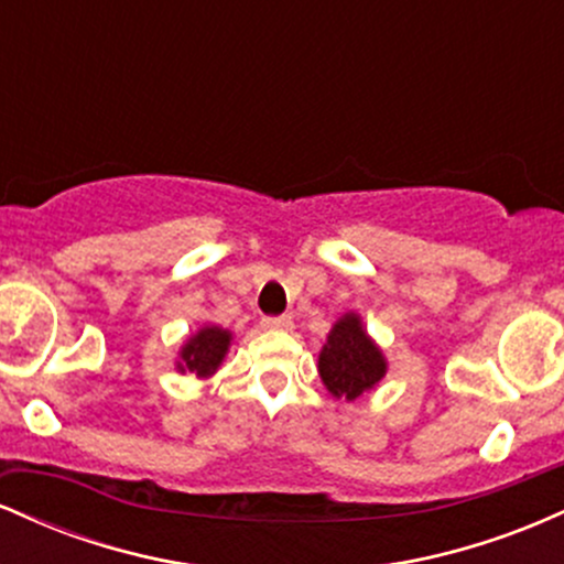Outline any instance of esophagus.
<instances>
[{"instance_id": "esophagus-1", "label": "esophagus", "mask_w": 564, "mask_h": 564, "mask_svg": "<svg viewBox=\"0 0 564 564\" xmlns=\"http://www.w3.org/2000/svg\"><path fill=\"white\" fill-rule=\"evenodd\" d=\"M262 328H268V332H291V328H294V321H291V315H278V318H262Z\"/></svg>"}]
</instances>
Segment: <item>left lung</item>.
Masks as SVG:
<instances>
[{
  "instance_id": "1",
  "label": "left lung",
  "mask_w": 564,
  "mask_h": 564,
  "mask_svg": "<svg viewBox=\"0 0 564 564\" xmlns=\"http://www.w3.org/2000/svg\"><path fill=\"white\" fill-rule=\"evenodd\" d=\"M384 349H381L373 336L366 332L364 318L358 313L341 315L326 336V345L318 352V373L323 387L334 394L336 400L355 403L366 392L377 390L379 381L387 377Z\"/></svg>"
}]
</instances>
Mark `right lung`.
I'll list each match as a JSON object with an SVG mask.
<instances>
[{"mask_svg":"<svg viewBox=\"0 0 564 564\" xmlns=\"http://www.w3.org/2000/svg\"><path fill=\"white\" fill-rule=\"evenodd\" d=\"M232 332L217 326V323H204L198 332H193L180 347L174 368L180 373H193L196 379H212L223 366L225 355L230 352Z\"/></svg>","mask_w":564,"mask_h":564,"instance_id":"add662e5","label":"right lung"}]
</instances>
